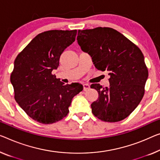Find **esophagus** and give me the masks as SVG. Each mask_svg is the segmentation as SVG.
Wrapping results in <instances>:
<instances>
[{
  "label": "esophagus",
  "mask_w": 160,
  "mask_h": 160,
  "mask_svg": "<svg viewBox=\"0 0 160 160\" xmlns=\"http://www.w3.org/2000/svg\"><path fill=\"white\" fill-rule=\"evenodd\" d=\"M82 85H83V90H85V91H86L87 90L90 89V85L87 84V83H84Z\"/></svg>",
  "instance_id": "esophagus-1"
}]
</instances>
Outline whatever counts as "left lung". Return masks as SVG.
Listing matches in <instances>:
<instances>
[{"mask_svg":"<svg viewBox=\"0 0 160 160\" xmlns=\"http://www.w3.org/2000/svg\"><path fill=\"white\" fill-rule=\"evenodd\" d=\"M77 40L81 49L92 57L95 68L110 75L109 87L90 85L98 92V99L91 104L92 113L106 122L123 120L144 95L148 69L141 49L109 27L78 30Z\"/></svg>","mask_w":160,"mask_h":160,"instance_id":"8db88e82","label":"left lung"}]
</instances>
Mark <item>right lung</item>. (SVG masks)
I'll return each instance as SVG.
<instances>
[{
	"label": "right lung",
	"instance_id": "add662e5",
	"mask_svg": "<svg viewBox=\"0 0 160 160\" xmlns=\"http://www.w3.org/2000/svg\"><path fill=\"white\" fill-rule=\"evenodd\" d=\"M77 30H50L35 37L14 61L11 82L14 98L29 117L43 124L57 122L68 115L72 98L82 91L78 82L65 85L52 70L75 42Z\"/></svg>",
	"mask_w": 160,
	"mask_h": 160
}]
</instances>
